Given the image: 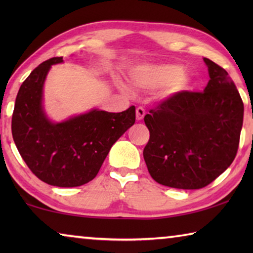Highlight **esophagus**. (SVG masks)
<instances>
[{
  "instance_id": "34e87169",
  "label": "esophagus",
  "mask_w": 253,
  "mask_h": 253,
  "mask_svg": "<svg viewBox=\"0 0 253 253\" xmlns=\"http://www.w3.org/2000/svg\"><path fill=\"white\" fill-rule=\"evenodd\" d=\"M145 116V109L143 107H137L136 108V118L137 121H142Z\"/></svg>"
}]
</instances>
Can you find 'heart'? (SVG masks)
<instances>
[{"mask_svg": "<svg viewBox=\"0 0 253 253\" xmlns=\"http://www.w3.org/2000/svg\"><path fill=\"white\" fill-rule=\"evenodd\" d=\"M134 84L140 89L153 90L161 87L170 95L183 89L188 83V77L177 65H145L140 66L132 72ZM123 89L130 93L125 85Z\"/></svg>", "mask_w": 253, "mask_h": 253, "instance_id": "obj_1", "label": "heart"}]
</instances>
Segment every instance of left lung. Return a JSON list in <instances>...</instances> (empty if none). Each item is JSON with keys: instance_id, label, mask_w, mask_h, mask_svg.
<instances>
[{"instance_id": "1", "label": "left lung", "mask_w": 253, "mask_h": 253, "mask_svg": "<svg viewBox=\"0 0 253 253\" xmlns=\"http://www.w3.org/2000/svg\"><path fill=\"white\" fill-rule=\"evenodd\" d=\"M210 80L203 91H181L149 110L143 155L162 185L198 190L232 164L243 123V102L223 68L204 58Z\"/></svg>"}]
</instances>
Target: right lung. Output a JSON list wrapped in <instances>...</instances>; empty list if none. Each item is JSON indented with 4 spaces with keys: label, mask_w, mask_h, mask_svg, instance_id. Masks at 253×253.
I'll return each mask as SVG.
<instances>
[{
    "label": "right lung",
    "mask_w": 253,
    "mask_h": 253,
    "mask_svg": "<svg viewBox=\"0 0 253 253\" xmlns=\"http://www.w3.org/2000/svg\"><path fill=\"white\" fill-rule=\"evenodd\" d=\"M62 57L42 62L21 84L12 115L14 143L30 170L42 182L75 187L90 182L116 140L135 123L136 109H93L62 123H51L42 108L46 74Z\"/></svg>",
    "instance_id": "obj_1"
}]
</instances>
